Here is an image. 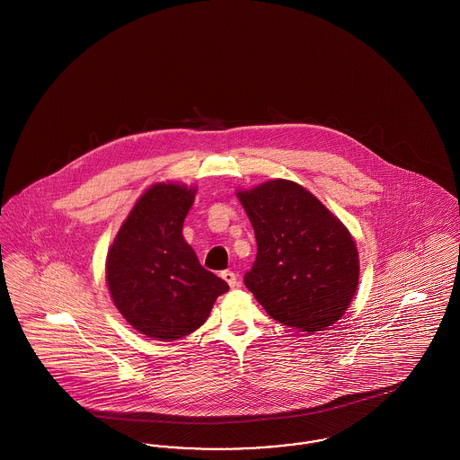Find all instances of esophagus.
<instances>
[{"instance_id":"34e87169","label":"esophagus","mask_w":460,"mask_h":460,"mask_svg":"<svg viewBox=\"0 0 460 460\" xmlns=\"http://www.w3.org/2000/svg\"><path fill=\"white\" fill-rule=\"evenodd\" d=\"M220 278H222L227 285L231 286V288L238 286V276H236L233 270H222V272H220Z\"/></svg>"}]
</instances>
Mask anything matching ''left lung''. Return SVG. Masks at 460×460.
Returning a JSON list of instances; mask_svg holds the SVG:
<instances>
[{
    "instance_id": "8db88e82",
    "label": "left lung",
    "mask_w": 460,
    "mask_h": 460,
    "mask_svg": "<svg viewBox=\"0 0 460 460\" xmlns=\"http://www.w3.org/2000/svg\"><path fill=\"white\" fill-rule=\"evenodd\" d=\"M257 238L244 286L288 328L321 331L350 305L358 255L347 227L296 182L276 179L238 193Z\"/></svg>"
}]
</instances>
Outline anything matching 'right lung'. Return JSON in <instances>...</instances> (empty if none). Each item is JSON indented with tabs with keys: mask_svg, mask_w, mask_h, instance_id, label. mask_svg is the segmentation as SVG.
Masks as SVG:
<instances>
[{
	"mask_svg": "<svg viewBox=\"0 0 460 460\" xmlns=\"http://www.w3.org/2000/svg\"><path fill=\"white\" fill-rule=\"evenodd\" d=\"M195 190L155 184L137 199L107 257V283L132 328L162 341L197 331L229 286L182 238Z\"/></svg>",
	"mask_w": 460,
	"mask_h": 460,
	"instance_id": "add662e5",
	"label": "right lung"
}]
</instances>
